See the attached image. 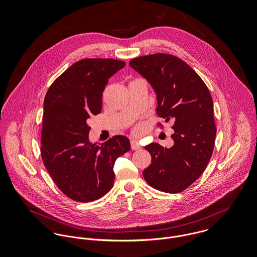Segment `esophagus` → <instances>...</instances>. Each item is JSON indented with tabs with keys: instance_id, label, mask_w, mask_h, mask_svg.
Listing matches in <instances>:
<instances>
[{
	"instance_id": "esophagus-1",
	"label": "esophagus",
	"mask_w": 257,
	"mask_h": 257,
	"mask_svg": "<svg viewBox=\"0 0 257 257\" xmlns=\"http://www.w3.org/2000/svg\"><path fill=\"white\" fill-rule=\"evenodd\" d=\"M131 147H132V149H134V150H139L142 147L137 141H132L131 142Z\"/></svg>"
}]
</instances>
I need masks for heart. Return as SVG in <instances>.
Returning <instances> with one entry per match:
<instances>
[{
    "mask_svg": "<svg viewBox=\"0 0 257 257\" xmlns=\"http://www.w3.org/2000/svg\"><path fill=\"white\" fill-rule=\"evenodd\" d=\"M145 130H146V125H145V124H138V125L134 128V133H135V135L140 136V135H142V134L145 132Z\"/></svg>",
    "mask_w": 257,
    "mask_h": 257,
    "instance_id": "obj_1",
    "label": "heart"
}]
</instances>
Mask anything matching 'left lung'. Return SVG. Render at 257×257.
Masks as SVG:
<instances>
[{"label":"left lung","mask_w":257,"mask_h":257,"mask_svg":"<svg viewBox=\"0 0 257 257\" xmlns=\"http://www.w3.org/2000/svg\"><path fill=\"white\" fill-rule=\"evenodd\" d=\"M156 94L158 116L172 122L169 148L152 143L146 147L151 163L143 172L151 187L179 193L195 182L207 167L215 145L213 99L204 81L180 58L156 53L130 61Z\"/></svg>","instance_id":"left-lung-1"}]
</instances>
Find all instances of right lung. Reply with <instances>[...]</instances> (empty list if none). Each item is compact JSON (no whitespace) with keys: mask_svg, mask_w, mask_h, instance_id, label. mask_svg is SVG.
<instances>
[{"mask_svg":"<svg viewBox=\"0 0 257 257\" xmlns=\"http://www.w3.org/2000/svg\"><path fill=\"white\" fill-rule=\"evenodd\" d=\"M124 61L89 58L77 61L49 87L43 103L40 147L45 168L60 191L77 202H92L113 185V164L131 149L114 136L105 144L89 141L88 120L102 110L109 79Z\"/></svg>","mask_w":257,"mask_h":257,"instance_id":"1","label":"right lung"}]
</instances>
